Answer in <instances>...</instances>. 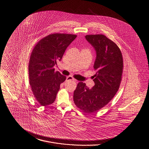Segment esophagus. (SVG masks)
I'll use <instances>...</instances> for the list:
<instances>
[{
  "instance_id": "obj_1",
  "label": "esophagus",
  "mask_w": 149,
  "mask_h": 149,
  "mask_svg": "<svg viewBox=\"0 0 149 149\" xmlns=\"http://www.w3.org/2000/svg\"><path fill=\"white\" fill-rule=\"evenodd\" d=\"M66 81H76V80L74 78H72L71 76H69L68 77H66Z\"/></svg>"
}]
</instances>
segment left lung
I'll return each mask as SVG.
<instances>
[{
  "instance_id": "1",
  "label": "left lung",
  "mask_w": 149,
  "mask_h": 149,
  "mask_svg": "<svg viewBox=\"0 0 149 149\" xmlns=\"http://www.w3.org/2000/svg\"><path fill=\"white\" fill-rule=\"evenodd\" d=\"M86 40L96 51L94 65L96 74L93 76L95 85L89 89L85 83L79 82L74 91L75 104L83 112H97L113 99L122 80L123 57L120 48L103 35H88Z\"/></svg>"
}]
</instances>
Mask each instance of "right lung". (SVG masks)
I'll use <instances>...</instances> for the list:
<instances>
[{
  "label": "right lung",
  "mask_w": 149,
  "mask_h": 149,
  "mask_svg": "<svg viewBox=\"0 0 149 149\" xmlns=\"http://www.w3.org/2000/svg\"><path fill=\"white\" fill-rule=\"evenodd\" d=\"M77 36L51 34L40 40L32 50L29 66V84L40 105L46 106L55 102L60 84L66 78L55 71L54 66L61 60L66 48Z\"/></svg>",
  "instance_id": "1"
}]
</instances>
